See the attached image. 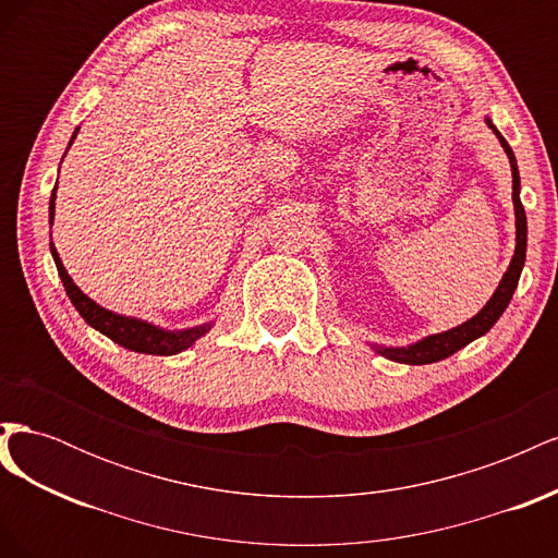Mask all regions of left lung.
I'll use <instances>...</instances> for the list:
<instances>
[{
	"label": "left lung",
	"instance_id": "8db88e82",
	"mask_svg": "<svg viewBox=\"0 0 558 558\" xmlns=\"http://www.w3.org/2000/svg\"><path fill=\"white\" fill-rule=\"evenodd\" d=\"M486 125L494 130L500 146L505 148V154H508L510 167H512V202H514V218H517V246H514V256L510 260L508 272L502 275L496 293L488 298L486 305L475 316L468 318L465 324L456 326L451 330H445V332L428 335V337H424V340H418V342L408 344V347L373 344V349L377 353H381V356L388 359V361L408 363V365H428V363H437V361L449 359L451 353L468 347L472 340H477V337H482V335H486L488 330H492L496 320L502 316V312L508 310L510 300L514 295V289H517V283H519L523 263H526V232H529V228H526V211H523L521 197H519L521 181H519V167H517V158L512 154V148H510L508 142H505V137L498 132V128L492 121H488V118H486Z\"/></svg>",
	"mask_w": 558,
	"mask_h": 558
}]
</instances>
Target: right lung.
<instances>
[{
    "mask_svg": "<svg viewBox=\"0 0 558 558\" xmlns=\"http://www.w3.org/2000/svg\"><path fill=\"white\" fill-rule=\"evenodd\" d=\"M78 134V128L72 134V142L74 144ZM56 191L58 185L53 189V195H50V205H48V221L53 226V216H56ZM50 253H53V260L58 267V275L62 279V286L66 295H70L72 305L76 307V312L86 318V324L95 330H99L102 335H107L109 340H113L116 344H121L130 351H137V353H150V356H174V353H181L189 347H193L202 335L209 332L211 324H202L195 328H185V330H165L160 326L148 324V320L142 318H134V316H123V314H116L109 312L105 307H99L95 300H90L86 293H83L78 286L74 283V279L66 275V269L58 256V251L50 242Z\"/></svg>",
    "mask_w": 558,
    "mask_h": 558,
    "instance_id": "right-lung-1",
    "label": "right lung"
}]
</instances>
